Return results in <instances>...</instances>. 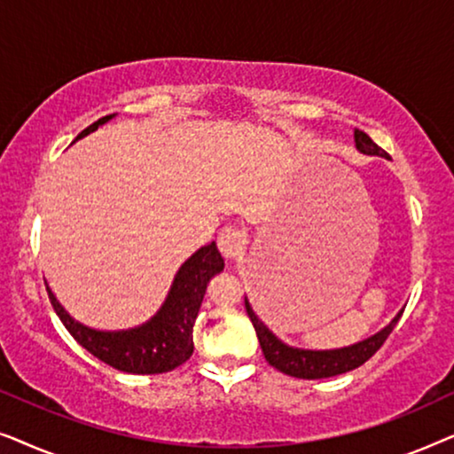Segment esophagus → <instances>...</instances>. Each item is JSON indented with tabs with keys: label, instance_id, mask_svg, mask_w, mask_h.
<instances>
[{
	"label": "esophagus",
	"instance_id": "1",
	"mask_svg": "<svg viewBox=\"0 0 454 454\" xmlns=\"http://www.w3.org/2000/svg\"><path fill=\"white\" fill-rule=\"evenodd\" d=\"M216 244H219V250L227 260H238L246 250V233L241 229L227 227L221 231Z\"/></svg>",
	"mask_w": 454,
	"mask_h": 454
}]
</instances>
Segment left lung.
Wrapping results in <instances>:
<instances>
[{
	"label": "left lung",
	"mask_w": 454,
	"mask_h": 454,
	"mask_svg": "<svg viewBox=\"0 0 454 454\" xmlns=\"http://www.w3.org/2000/svg\"><path fill=\"white\" fill-rule=\"evenodd\" d=\"M353 138H356V148L359 153L370 154V157L388 159V154L384 153L368 134L362 132V129H356V132H353ZM246 309L254 328H256L260 347H262L266 362H269L272 368L283 372V374L294 376V378H303V380L331 378V376H339V374H345V372L359 368V365L368 362V359L380 349L382 343L388 339V334L393 333V328L396 326V322H399L403 314L401 309V312L396 314L395 318L382 328V331H378L376 334H372V337L359 340V343H353L349 347H340V349H301V347H291L287 343H283L275 333L269 331V326H266L264 322L258 318L256 312L252 309L247 297H246Z\"/></svg>",
	"instance_id": "left-lung-1"
}]
</instances>
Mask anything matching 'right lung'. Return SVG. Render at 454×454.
Here are the masks:
<instances>
[{"instance_id": "obj_1", "label": "right lung", "mask_w": 454, "mask_h": 454, "mask_svg": "<svg viewBox=\"0 0 454 454\" xmlns=\"http://www.w3.org/2000/svg\"><path fill=\"white\" fill-rule=\"evenodd\" d=\"M114 117L115 114L101 117L92 126L82 129L76 140L95 132L98 126ZM223 269H225V260L221 258L215 241L196 250L179 266L159 312L145 325L126 328V331H97V328L86 326L66 312L49 285L47 294L67 333L97 359L128 374H163L190 359L194 351L192 331H194L198 309L207 294V285Z\"/></svg>"}]
</instances>
